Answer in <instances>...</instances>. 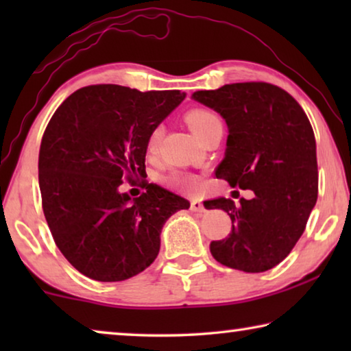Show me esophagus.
Masks as SVG:
<instances>
[{
	"label": "esophagus",
	"mask_w": 351,
	"mask_h": 351,
	"mask_svg": "<svg viewBox=\"0 0 351 351\" xmlns=\"http://www.w3.org/2000/svg\"><path fill=\"white\" fill-rule=\"evenodd\" d=\"M190 209H192L193 212H203L204 206L199 199H192V201H190Z\"/></svg>",
	"instance_id": "34e87169"
}]
</instances>
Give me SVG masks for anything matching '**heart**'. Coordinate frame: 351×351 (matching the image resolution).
<instances>
[{
    "label": "heart",
    "mask_w": 351,
    "mask_h": 351,
    "mask_svg": "<svg viewBox=\"0 0 351 351\" xmlns=\"http://www.w3.org/2000/svg\"><path fill=\"white\" fill-rule=\"evenodd\" d=\"M186 122L190 127V130H192V132L197 134L199 139H203L213 127L218 125V123H221V121H219V117L215 114V112H212L209 110H203V108L189 111L186 114ZM161 138H162V128L156 127L147 139L148 153H154L158 150ZM167 182H169V186L178 187L189 193H195L201 189V181L197 175L182 173V171H175V173H171L167 178Z\"/></svg>",
    "instance_id": "b5f03b06"
}]
</instances>
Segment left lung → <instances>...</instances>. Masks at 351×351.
<instances>
[{
  "label": "left lung",
  "mask_w": 351,
  "mask_h": 351,
  "mask_svg": "<svg viewBox=\"0 0 351 351\" xmlns=\"http://www.w3.org/2000/svg\"><path fill=\"white\" fill-rule=\"evenodd\" d=\"M192 99L228 123L224 159L215 170L230 187L254 198L206 201L232 219L228 239L212 241L213 258L245 272H263L288 257L317 201L316 139L297 100L266 82L197 91Z\"/></svg>",
  "instance_id": "left-lung-1"
}]
</instances>
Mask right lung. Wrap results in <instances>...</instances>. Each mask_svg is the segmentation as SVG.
Segmentation results:
<instances>
[{"label": "right lung", "mask_w": 351, "mask_h": 351, "mask_svg": "<svg viewBox=\"0 0 351 351\" xmlns=\"http://www.w3.org/2000/svg\"><path fill=\"white\" fill-rule=\"evenodd\" d=\"M186 94L121 85L77 90L45 130L38 182L45 218L60 252L83 276L121 282L158 257L164 223L190 203L156 184L130 198L123 181L145 178L147 139Z\"/></svg>", "instance_id": "add662e5"}]
</instances>
